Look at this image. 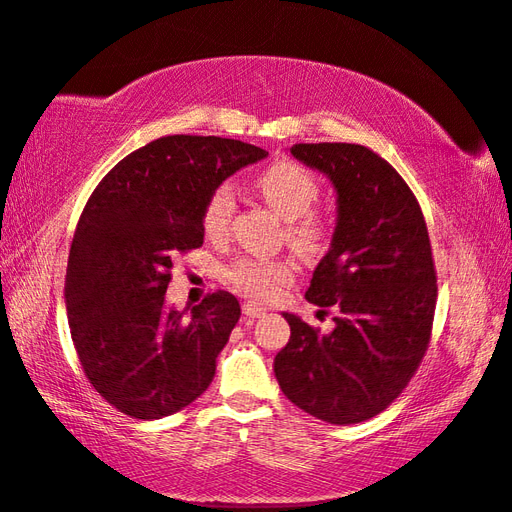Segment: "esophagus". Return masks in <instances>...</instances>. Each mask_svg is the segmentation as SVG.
<instances>
[{"label": "esophagus", "instance_id": "1", "mask_svg": "<svg viewBox=\"0 0 512 512\" xmlns=\"http://www.w3.org/2000/svg\"><path fill=\"white\" fill-rule=\"evenodd\" d=\"M242 312H245V315L249 317V319H258V317H265V308H261V306H256V303H251V301H247L245 306H242Z\"/></svg>", "mask_w": 512, "mask_h": 512}]
</instances>
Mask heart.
<instances>
[{"label":"heart","instance_id":"b5f03b06","mask_svg":"<svg viewBox=\"0 0 512 512\" xmlns=\"http://www.w3.org/2000/svg\"><path fill=\"white\" fill-rule=\"evenodd\" d=\"M258 188L272 209L288 220L290 245L303 256H315L326 247V224L312 215L319 200V184L308 168L294 161H276L258 177ZM233 213H236V188L222 182L206 197L202 209V229L209 238L227 236ZM294 270L285 261H263V258H238L224 272L233 290L256 301L274 299L283 285L292 281Z\"/></svg>","mask_w":512,"mask_h":512}]
</instances>
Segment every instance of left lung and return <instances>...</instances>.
<instances>
[{"label":"left lung","mask_w":512,"mask_h":512,"mask_svg":"<svg viewBox=\"0 0 512 512\" xmlns=\"http://www.w3.org/2000/svg\"><path fill=\"white\" fill-rule=\"evenodd\" d=\"M290 152L337 193L328 254L306 299L326 312L328 335L283 312L290 342L274 357L281 391L333 425L378 416L416 373L429 346L436 272L418 200L396 168L357 143H297Z\"/></svg>","instance_id":"8db88e82"}]
</instances>
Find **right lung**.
<instances>
[{
	"label": "right lung",
	"instance_id": "1",
	"mask_svg": "<svg viewBox=\"0 0 512 512\" xmlns=\"http://www.w3.org/2000/svg\"><path fill=\"white\" fill-rule=\"evenodd\" d=\"M263 148L173 134L121 159L94 188L71 240L65 303L92 387L125 416L157 420L209 389L240 303L218 290L168 308L173 258L204 242L209 193Z\"/></svg>",
	"mask_w": 512,
	"mask_h": 512
}]
</instances>
